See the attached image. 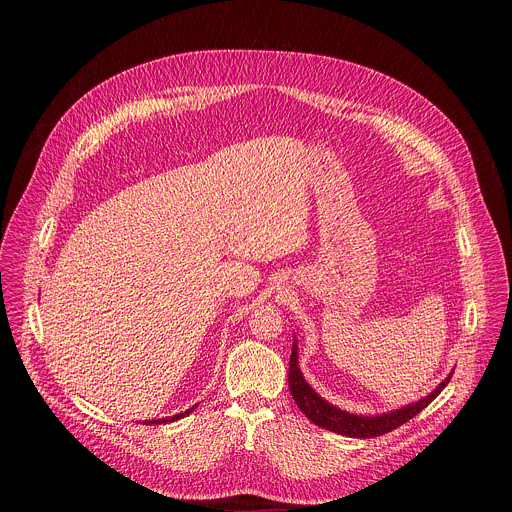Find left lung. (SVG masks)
Masks as SVG:
<instances>
[{
    "instance_id": "8db88e82",
    "label": "left lung",
    "mask_w": 512,
    "mask_h": 512,
    "mask_svg": "<svg viewBox=\"0 0 512 512\" xmlns=\"http://www.w3.org/2000/svg\"><path fill=\"white\" fill-rule=\"evenodd\" d=\"M454 375V373H452ZM452 375L440 383L433 393H429L425 399L407 405L403 409L391 411V413H383V415H375V417H364V415H354L348 411H342L334 405H330L328 401H324L304 379L300 367H298V344L294 342V348H291V356H289V391L294 401L298 403V407L302 409V413L316 425L340 433V435H350V437H379L385 435L397 427H401L403 423H407L409 419H413L421 409H425L437 395L444 391V387L450 383Z\"/></svg>"
}]
</instances>
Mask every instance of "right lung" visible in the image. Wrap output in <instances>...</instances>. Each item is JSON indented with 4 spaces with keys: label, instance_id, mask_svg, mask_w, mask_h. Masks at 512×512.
<instances>
[{
    "label": "right lung",
    "instance_id": "right-lung-1",
    "mask_svg": "<svg viewBox=\"0 0 512 512\" xmlns=\"http://www.w3.org/2000/svg\"><path fill=\"white\" fill-rule=\"evenodd\" d=\"M194 409V407H192ZM192 409H188V411H184V413H178V415H174V417H166V419H156V421H145V425H148V423H168V421H176V419H180V417H186Z\"/></svg>",
    "mask_w": 512,
    "mask_h": 512
}]
</instances>
